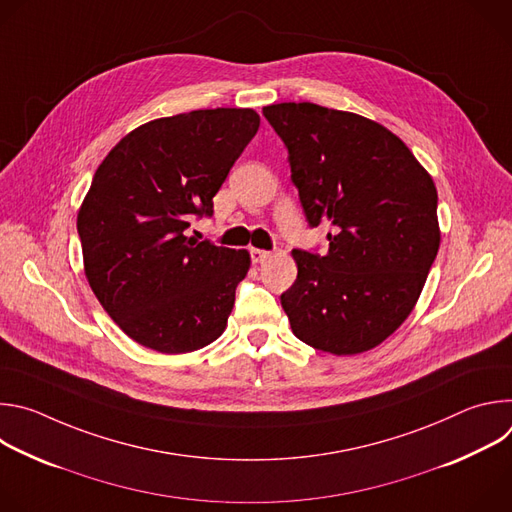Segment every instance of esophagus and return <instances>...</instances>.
Wrapping results in <instances>:
<instances>
[{"label":"esophagus","mask_w":512,"mask_h":512,"mask_svg":"<svg viewBox=\"0 0 512 512\" xmlns=\"http://www.w3.org/2000/svg\"><path fill=\"white\" fill-rule=\"evenodd\" d=\"M269 257H271V253H269V251H263V249H251V259H253V263H255V265L265 263Z\"/></svg>","instance_id":"34e87169"}]
</instances>
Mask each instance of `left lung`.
<instances>
[{
  "label": "left lung",
  "mask_w": 512,
  "mask_h": 512,
  "mask_svg": "<svg viewBox=\"0 0 512 512\" xmlns=\"http://www.w3.org/2000/svg\"><path fill=\"white\" fill-rule=\"evenodd\" d=\"M263 115L287 145L310 225L334 227L326 255L291 251L298 279L281 294L291 330L322 352H367L413 312L440 249L433 178L373 119L314 103Z\"/></svg>",
  "instance_id": "1"
}]
</instances>
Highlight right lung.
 <instances>
[{
	"instance_id": "right-lung-1",
	"label": "right lung",
	"mask_w": 512,
	"mask_h": 512,
	"mask_svg": "<svg viewBox=\"0 0 512 512\" xmlns=\"http://www.w3.org/2000/svg\"><path fill=\"white\" fill-rule=\"evenodd\" d=\"M253 109H198L129 131L97 168L77 229L87 281L137 344L164 354L208 346L227 328L247 249L186 235L259 129Z\"/></svg>"
}]
</instances>
